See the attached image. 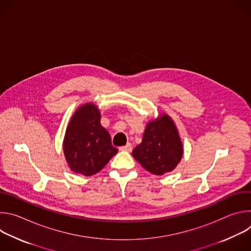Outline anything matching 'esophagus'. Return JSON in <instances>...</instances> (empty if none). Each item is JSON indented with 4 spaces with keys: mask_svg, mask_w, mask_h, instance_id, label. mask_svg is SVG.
Masks as SVG:
<instances>
[{
    "mask_svg": "<svg viewBox=\"0 0 251 251\" xmlns=\"http://www.w3.org/2000/svg\"><path fill=\"white\" fill-rule=\"evenodd\" d=\"M119 150H120V151H127V152H131V151H132V144H131V143H127L126 145H124V146L120 147V148H119Z\"/></svg>",
    "mask_w": 251,
    "mask_h": 251,
    "instance_id": "1",
    "label": "esophagus"
}]
</instances>
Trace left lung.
I'll return each instance as SVG.
<instances>
[{
    "label": "left lung",
    "instance_id": "8db88e82",
    "mask_svg": "<svg viewBox=\"0 0 251 251\" xmlns=\"http://www.w3.org/2000/svg\"><path fill=\"white\" fill-rule=\"evenodd\" d=\"M133 157L148 172L162 176L173 171L183 155L182 142L172 119L164 114L150 122L143 140L133 151Z\"/></svg>",
    "mask_w": 251,
    "mask_h": 251
}]
</instances>
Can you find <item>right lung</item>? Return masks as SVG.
<instances>
[{
    "label": "right lung",
    "mask_w": 251,
    "mask_h": 251,
    "mask_svg": "<svg viewBox=\"0 0 251 251\" xmlns=\"http://www.w3.org/2000/svg\"><path fill=\"white\" fill-rule=\"evenodd\" d=\"M63 151L69 168L84 176L98 173L117 154L109 133L100 124V112L92 103L81 106L71 118Z\"/></svg>",
    "instance_id": "1"
}]
</instances>
